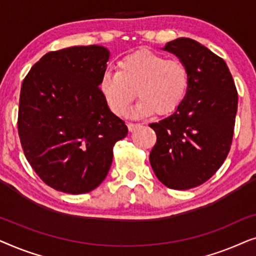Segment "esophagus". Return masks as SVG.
Returning a JSON list of instances; mask_svg holds the SVG:
<instances>
[{"label": "esophagus", "instance_id": "1", "mask_svg": "<svg viewBox=\"0 0 256 256\" xmlns=\"http://www.w3.org/2000/svg\"><path fill=\"white\" fill-rule=\"evenodd\" d=\"M128 126V129H129V132H134V130H136V129L138 128H140L141 127V124H132V122H129V124H127Z\"/></svg>", "mask_w": 256, "mask_h": 256}]
</instances>
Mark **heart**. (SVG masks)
Returning a JSON list of instances; mask_svg holds the SVG:
<instances>
[{
	"label": "heart",
	"mask_w": 256,
	"mask_h": 256,
	"mask_svg": "<svg viewBox=\"0 0 256 256\" xmlns=\"http://www.w3.org/2000/svg\"><path fill=\"white\" fill-rule=\"evenodd\" d=\"M188 87V72L183 62L149 50L126 56L118 71H106L99 84L108 107L118 116L128 114L136 92L141 99L136 113L171 114L183 102Z\"/></svg>",
	"instance_id": "1"
}]
</instances>
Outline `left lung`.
Instances as JSON below:
<instances>
[{
  "label": "left lung",
  "instance_id": "8db88e82",
  "mask_svg": "<svg viewBox=\"0 0 256 256\" xmlns=\"http://www.w3.org/2000/svg\"><path fill=\"white\" fill-rule=\"evenodd\" d=\"M164 50L186 66L188 87L174 114L149 127L156 144L149 160L157 178L169 188L199 186L228 155L238 110V92L225 60L191 38H177Z\"/></svg>",
  "mask_w": 256,
  "mask_h": 256
}]
</instances>
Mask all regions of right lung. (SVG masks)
<instances>
[{"mask_svg":"<svg viewBox=\"0 0 256 256\" xmlns=\"http://www.w3.org/2000/svg\"><path fill=\"white\" fill-rule=\"evenodd\" d=\"M110 51L99 45L44 54L23 80L18 135L38 177L54 190L87 194L106 178L124 121L100 92Z\"/></svg>","mask_w":256,"mask_h":256,"instance_id":"right-lung-1","label":"right lung"}]
</instances>
